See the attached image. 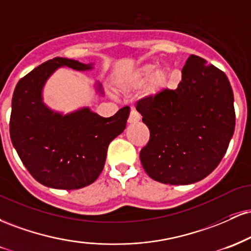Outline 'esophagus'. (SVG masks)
<instances>
[{
    "label": "esophagus",
    "instance_id": "obj_1",
    "mask_svg": "<svg viewBox=\"0 0 251 251\" xmlns=\"http://www.w3.org/2000/svg\"><path fill=\"white\" fill-rule=\"evenodd\" d=\"M139 120H140V116H139V114H138V112H135L134 109H132L131 113H129L127 123L128 124H135V123L139 122Z\"/></svg>",
    "mask_w": 251,
    "mask_h": 251
}]
</instances>
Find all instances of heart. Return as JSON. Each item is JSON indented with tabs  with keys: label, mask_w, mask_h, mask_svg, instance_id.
<instances>
[{
	"label": "heart",
	"mask_w": 251,
	"mask_h": 251,
	"mask_svg": "<svg viewBox=\"0 0 251 251\" xmlns=\"http://www.w3.org/2000/svg\"><path fill=\"white\" fill-rule=\"evenodd\" d=\"M155 63H145L140 66L133 74H131L127 79L119 82V87L124 91L140 87L145 85L150 80L149 83V96L157 97L165 92L171 85V72L168 68H158Z\"/></svg>",
	"instance_id": "obj_1"
}]
</instances>
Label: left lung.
<instances>
[{
	"label": "left lung",
	"instance_id": "1",
	"mask_svg": "<svg viewBox=\"0 0 251 251\" xmlns=\"http://www.w3.org/2000/svg\"><path fill=\"white\" fill-rule=\"evenodd\" d=\"M150 129L140 162L152 179L170 185L197 183L221 163L235 131L234 93L226 74L190 55L176 89L137 105Z\"/></svg>",
	"mask_w": 251,
	"mask_h": 251
}]
</instances>
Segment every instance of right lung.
I'll use <instances>...</instances> for the list:
<instances>
[{
    "label": "right lung",
    "mask_w": 251,
    "mask_h": 251,
    "mask_svg": "<svg viewBox=\"0 0 251 251\" xmlns=\"http://www.w3.org/2000/svg\"><path fill=\"white\" fill-rule=\"evenodd\" d=\"M94 63L54 57L17 82L11 100L10 138L20 159L42 185L75 190L97 180L105 165L109 143L123 133L129 107L103 118L81 107L63 114L43 102V87L57 68L92 71ZM97 93L103 96L100 82Z\"/></svg>",
    "instance_id": "right-lung-1"
}]
</instances>
